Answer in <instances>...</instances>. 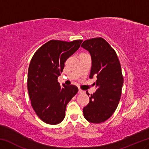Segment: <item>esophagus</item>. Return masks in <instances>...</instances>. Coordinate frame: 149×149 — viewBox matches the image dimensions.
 <instances>
[{
	"label": "esophagus",
	"mask_w": 149,
	"mask_h": 149,
	"mask_svg": "<svg viewBox=\"0 0 149 149\" xmlns=\"http://www.w3.org/2000/svg\"><path fill=\"white\" fill-rule=\"evenodd\" d=\"M84 93V91H82L81 89H78V93Z\"/></svg>",
	"instance_id": "obj_1"
}]
</instances>
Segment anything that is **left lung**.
<instances>
[{"instance_id":"8db88e82","label":"left lung","mask_w":149,"mask_h":149,"mask_svg":"<svg viewBox=\"0 0 149 149\" xmlns=\"http://www.w3.org/2000/svg\"><path fill=\"white\" fill-rule=\"evenodd\" d=\"M81 47L91 57L89 77L97 76L93 85L97 88L84 108V115L88 122L99 123L113 114L120 102L123 84L120 63L115 50L101 37L85 40Z\"/></svg>"}]
</instances>
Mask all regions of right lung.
Returning <instances> with one entry per match:
<instances>
[{
  "label": "right lung",
  "mask_w": 149,
  "mask_h": 149,
  "mask_svg": "<svg viewBox=\"0 0 149 149\" xmlns=\"http://www.w3.org/2000/svg\"><path fill=\"white\" fill-rule=\"evenodd\" d=\"M82 41L51 40L35 52L30 62L27 75L29 99L37 115L48 124H58L64 120L66 105L78 91L75 85L60 86L58 77L64 62L79 49Z\"/></svg>",
  "instance_id": "1"
}]
</instances>
